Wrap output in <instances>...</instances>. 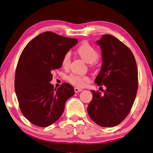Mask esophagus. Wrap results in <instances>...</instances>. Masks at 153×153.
I'll return each instance as SVG.
<instances>
[{"label":"esophagus","mask_w":153,"mask_h":153,"mask_svg":"<svg viewBox=\"0 0 153 153\" xmlns=\"http://www.w3.org/2000/svg\"><path fill=\"white\" fill-rule=\"evenodd\" d=\"M74 91H75V92H76V93H78V92H80V91H82V90L81 89H79V88L75 87L74 88Z\"/></svg>","instance_id":"obj_1"}]
</instances>
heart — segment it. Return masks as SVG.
I'll return each mask as SVG.
<instances>
[{
  "instance_id": "b5f03b06",
  "label": "heart",
  "mask_w": 153,
  "mask_h": 153,
  "mask_svg": "<svg viewBox=\"0 0 153 153\" xmlns=\"http://www.w3.org/2000/svg\"><path fill=\"white\" fill-rule=\"evenodd\" d=\"M77 52L82 59L87 63H93L98 58L97 51L91 46L89 43L84 42L77 48ZM71 62V53L67 52L62 58V65L64 67H67ZM68 82L71 85L77 88H82L89 82V77L87 76H79L76 74H71L68 77Z\"/></svg>"
}]
</instances>
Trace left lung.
Masks as SVG:
<instances>
[{
    "mask_svg": "<svg viewBox=\"0 0 153 153\" xmlns=\"http://www.w3.org/2000/svg\"><path fill=\"white\" fill-rule=\"evenodd\" d=\"M102 50V64L94 82L104 86V95L91 90L93 98L88 105L91 119L102 127L120 123L132 109L138 89V70L132 51L110 34L97 42Z\"/></svg>",
    "mask_w": 153,
    "mask_h": 153,
    "instance_id": "obj_1",
    "label": "left lung"
}]
</instances>
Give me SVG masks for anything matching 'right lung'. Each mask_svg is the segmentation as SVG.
<instances>
[{
  "label": "right lung",
  "mask_w": 153,
  "mask_h": 153,
  "mask_svg": "<svg viewBox=\"0 0 153 153\" xmlns=\"http://www.w3.org/2000/svg\"><path fill=\"white\" fill-rule=\"evenodd\" d=\"M77 43L52 32L39 34L21 53L15 73L14 89L23 116L39 127H48L63 113L74 88L63 83L54 88L50 82L53 70L62 66L64 55Z\"/></svg>",
  "instance_id": "right-lung-1"
}]
</instances>
